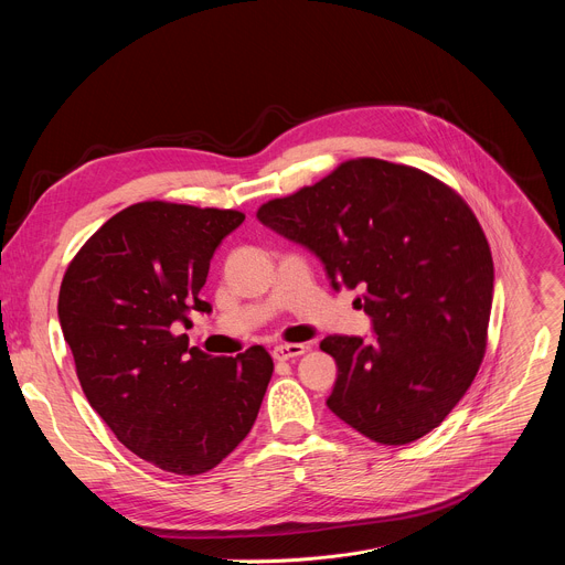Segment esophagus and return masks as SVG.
<instances>
[{"mask_svg":"<svg viewBox=\"0 0 565 565\" xmlns=\"http://www.w3.org/2000/svg\"><path fill=\"white\" fill-rule=\"evenodd\" d=\"M306 353V347L303 344H279L273 349V358L279 360V362H286V360H292V358H299Z\"/></svg>","mask_w":565,"mask_h":565,"instance_id":"esophagus-1","label":"esophagus"}]
</instances>
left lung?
I'll return each mask as SVG.
<instances>
[{"mask_svg": "<svg viewBox=\"0 0 565 565\" xmlns=\"http://www.w3.org/2000/svg\"><path fill=\"white\" fill-rule=\"evenodd\" d=\"M257 218L312 250L335 290L362 288L375 338L329 335V409L362 436L407 445L436 429L488 349L494 262L462 196L431 174L353 158Z\"/></svg>", "mask_w": 565, "mask_h": 565, "instance_id": "8db88e82", "label": "left lung"}]
</instances>
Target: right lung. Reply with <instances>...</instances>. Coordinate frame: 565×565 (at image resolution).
Listing matches in <instances>:
<instances>
[{"instance_id":"right-lung-1","label":"right lung","mask_w":565,"mask_h":565,"mask_svg":"<svg viewBox=\"0 0 565 565\" xmlns=\"http://www.w3.org/2000/svg\"><path fill=\"white\" fill-rule=\"evenodd\" d=\"M238 210L142 201L111 216L71 259L57 297L64 340L89 405L138 458L196 476L244 440L273 377L250 347L214 358L181 324L210 312L199 297Z\"/></svg>"}]
</instances>
